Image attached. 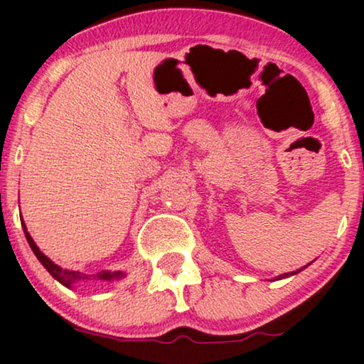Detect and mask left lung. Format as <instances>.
Segmentation results:
<instances>
[{"mask_svg": "<svg viewBox=\"0 0 364 364\" xmlns=\"http://www.w3.org/2000/svg\"><path fill=\"white\" fill-rule=\"evenodd\" d=\"M293 273H295V272H293ZM288 275H290V272H288V273H283V275H280L278 278H285V277H288Z\"/></svg>", "mask_w": 364, "mask_h": 364, "instance_id": "8db88e82", "label": "left lung"}]
</instances>
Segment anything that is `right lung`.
Masks as SVG:
<instances>
[{
	"instance_id": "1",
	"label": "right lung",
	"mask_w": 364,
	"mask_h": 364,
	"mask_svg": "<svg viewBox=\"0 0 364 364\" xmlns=\"http://www.w3.org/2000/svg\"><path fill=\"white\" fill-rule=\"evenodd\" d=\"M23 228H24V235H26V240L29 243V247H31V250L34 252V255H36L38 260L43 263V267L46 268V270L51 273V275L56 278L59 283H63L64 287L71 288V285H74V283L87 280V278L91 277V275H84V273H81V272L64 270V268L58 267L56 263H53L51 260H49V258L44 255L43 252H39V248L36 247V243L33 242L31 235H29V233L26 232V227L23 225ZM92 277L97 278V280H112V278H122L124 273L122 272H99V273H96V275H92Z\"/></svg>"
}]
</instances>
